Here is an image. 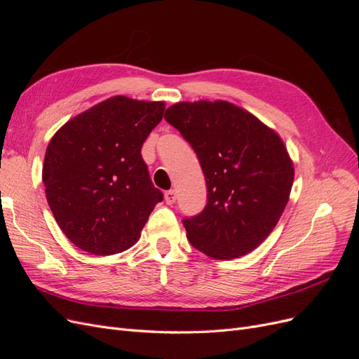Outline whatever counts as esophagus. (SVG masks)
I'll return each instance as SVG.
<instances>
[{
    "label": "esophagus",
    "mask_w": 359,
    "mask_h": 359,
    "mask_svg": "<svg viewBox=\"0 0 359 359\" xmlns=\"http://www.w3.org/2000/svg\"><path fill=\"white\" fill-rule=\"evenodd\" d=\"M165 201H166L168 205L175 203V201H177V191H175V190L166 191V193H165Z\"/></svg>",
    "instance_id": "34e87169"
}]
</instances>
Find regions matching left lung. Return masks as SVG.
Masks as SVG:
<instances>
[{
  "label": "left lung",
  "instance_id": "obj_1",
  "mask_svg": "<svg viewBox=\"0 0 359 359\" xmlns=\"http://www.w3.org/2000/svg\"><path fill=\"white\" fill-rule=\"evenodd\" d=\"M165 119L194 149L208 189L205 210L182 220L189 241L214 259L253 252L274 231L290 196L295 169L283 140L224 100L180 102Z\"/></svg>",
  "mask_w": 359,
  "mask_h": 359
}]
</instances>
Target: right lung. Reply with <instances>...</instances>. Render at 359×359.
<instances>
[{
	"mask_svg": "<svg viewBox=\"0 0 359 359\" xmlns=\"http://www.w3.org/2000/svg\"><path fill=\"white\" fill-rule=\"evenodd\" d=\"M165 102L114 95L69 119L46 148L41 178L69 240L97 256L136 244L163 193L140 154Z\"/></svg>",
	"mask_w": 359,
	"mask_h": 359,
	"instance_id": "right-lung-1",
	"label": "right lung"
}]
</instances>
